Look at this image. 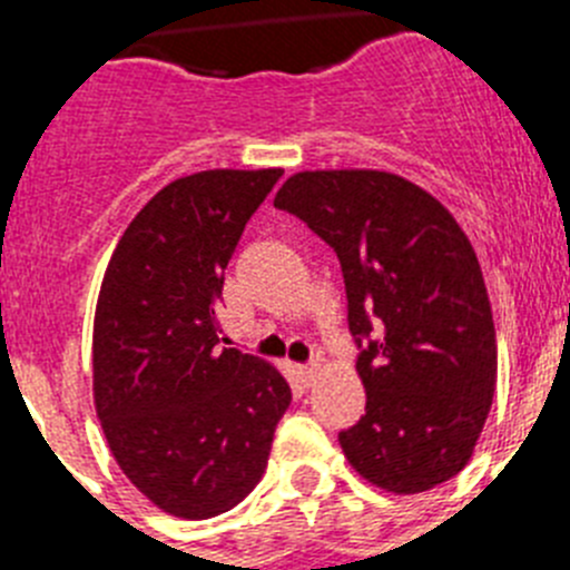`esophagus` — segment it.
I'll use <instances>...</instances> for the list:
<instances>
[{"instance_id":"1","label":"esophagus","mask_w":570,"mask_h":570,"mask_svg":"<svg viewBox=\"0 0 570 570\" xmlns=\"http://www.w3.org/2000/svg\"><path fill=\"white\" fill-rule=\"evenodd\" d=\"M294 374L299 380V385L308 387L316 376V362H308V365H294Z\"/></svg>"}]
</instances>
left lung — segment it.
I'll return each mask as SVG.
<instances>
[{
	"label": "left lung",
	"mask_w": 570,
	"mask_h": 570,
	"mask_svg": "<svg viewBox=\"0 0 570 570\" xmlns=\"http://www.w3.org/2000/svg\"><path fill=\"white\" fill-rule=\"evenodd\" d=\"M274 205L340 259L365 416L340 431L367 482L420 493L471 460L497 387L480 262L434 196L382 170H305Z\"/></svg>",
	"instance_id": "1"
}]
</instances>
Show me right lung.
<instances>
[{"instance_id":"add662e5","label":"right lung","mask_w":570,"mask_h":570,"mask_svg":"<svg viewBox=\"0 0 570 570\" xmlns=\"http://www.w3.org/2000/svg\"><path fill=\"white\" fill-rule=\"evenodd\" d=\"M279 168L203 170L165 185L116 245L94 322L105 440L156 508L208 520L262 480L291 387L219 345L216 305L239 236Z\"/></svg>"}]
</instances>
